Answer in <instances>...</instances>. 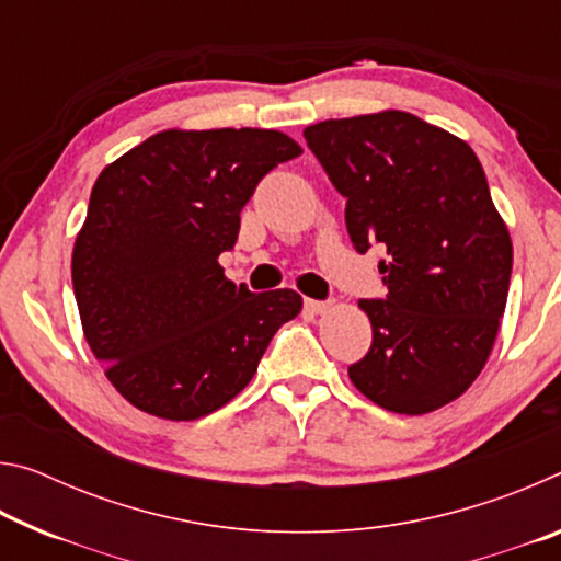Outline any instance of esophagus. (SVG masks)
Listing matches in <instances>:
<instances>
[{
  "label": "esophagus",
  "instance_id": "34e87169",
  "mask_svg": "<svg viewBox=\"0 0 561 561\" xmlns=\"http://www.w3.org/2000/svg\"><path fill=\"white\" fill-rule=\"evenodd\" d=\"M304 309H307L309 314H324V311L331 309V304L319 299H304Z\"/></svg>",
  "mask_w": 561,
  "mask_h": 561
}]
</instances>
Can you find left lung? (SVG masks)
Returning <instances> with one entry per match:
<instances>
[{"label":"left lung","instance_id":"left-lung-1","mask_svg":"<svg viewBox=\"0 0 561 561\" xmlns=\"http://www.w3.org/2000/svg\"><path fill=\"white\" fill-rule=\"evenodd\" d=\"M346 197L358 252L386 244V299H360L374 344L348 366L368 401L423 415L472 386L505 314L512 240L478 156L462 138L405 111L329 118L304 128Z\"/></svg>","mask_w":561,"mask_h":561}]
</instances>
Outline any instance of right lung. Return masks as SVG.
<instances>
[{
	"label": "right lung",
	"mask_w": 561,
	"mask_h": 561,
	"mask_svg": "<svg viewBox=\"0 0 561 561\" xmlns=\"http://www.w3.org/2000/svg\"><path fill=\"white\" fill-rule=\"evenodd\" d=\"M301 153L279 130L168 128L101 170L73 294L93 356L138 411L197 421L230 403L301 311L294 289L252 294L217 262L260 180Z\"/></svg>",
	"instance_id": "add662e5"
}]
</instances>
